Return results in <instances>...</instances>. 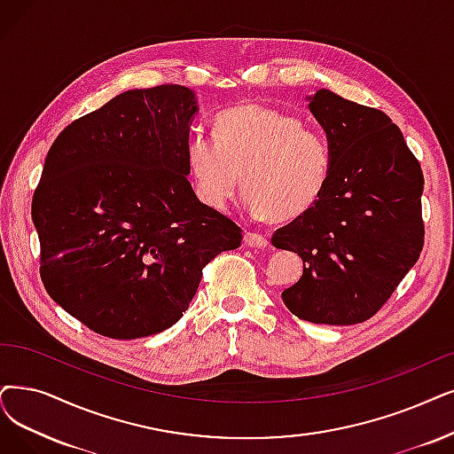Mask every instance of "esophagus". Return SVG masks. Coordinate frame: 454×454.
I'll return each mask as SVG.
<instances>
[{
  "label": "esophagus",
  "mask_w": 454,
  "mask_h": 454,
  "mask_svg": "<svg viewBox=\"0 0 454 454\" xmlns=\"http://www.w3.org/2000/svg\"><path fill=\"white\" fill-rule=\"evenodd\" d=\"M246 244L253 249H262L268 246V239L259 232H246Z\"/></svg>",
  "instance_id": "34e87169"
}]
</instances>
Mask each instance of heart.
<instances>
[{
	"label": "heart",
	"instance_id": "1",
	"mask_svg": "<svg viewBox=\"0 0 454 454\" xmlns=\"http://www.w3.org/2000/svg\"><path fill=\"white\" fill-rule=\"evenodd\" d=\"M214 132L215 137L193 134L186 145L195 193L210 208L223 210L244 188L251 215L293 222L328 190L330 141L296 115L240 104L215 117Z\"/></svg>",
	"mask_w": 454,
	"mask_h": 454
}]
</instances>
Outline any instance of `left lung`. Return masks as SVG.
I'll use <instances>...</instances> for the list:
<instances>
[{
	"instance_id": "left-lung-1",
	"label": "left lung",
	"mask_w": 454,
	"mask_h": 454,
	"mask_svg": "<svg viewBox=\"0 0 454 454\" xmlns=\"http://www.w3.org/2000/svg\"><path fill=\"white\" fill-rule=\"evenodd\" d=\"M333 154L320 201L276 231L271 244L303 261L281 293L288 311L313 324L371 318L419 259L423 171L403 132L374 107L317 89L305 97Z\"/></svg>"
}]
</instances>
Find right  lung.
I'll return each mask as SVG.
<instances>
[{
  "label": "right lung",
  "instance_id": "add662e5",
  "mask_svg": "<svg viewBox=\"0 0 454 454\" xmlns=\"http://www.w3.org/2000/svg\"><path fill=\"white\" fill-rule=\"evenodd\" d=\"M197 114L184 85L124 90L50 147L31 205L41 278L89 330L139 339L171 328L203 268L240 246V227L188 180Z\"/></svg>",
  "mask_w": 454,
  "mask_h": 454
}]
</instances>
